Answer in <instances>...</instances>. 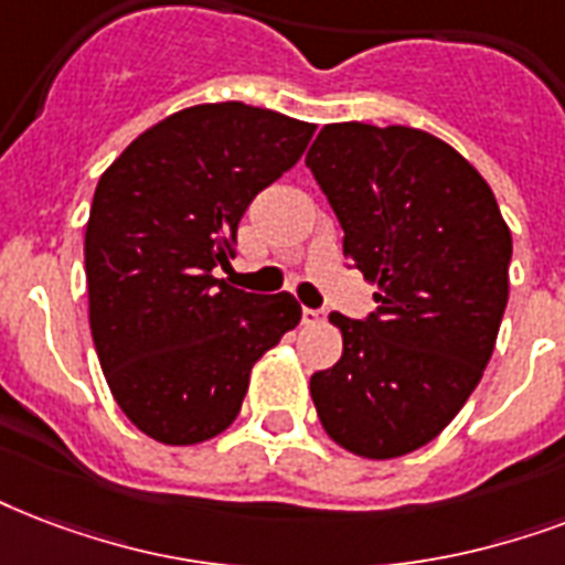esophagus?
I'll return each mask as SVG.
<instances>
[{"instance_id":"obj_1","label":"esophagus","mask_w":565,"mask_h":565,"mask_svg":"<svg viewBox=\"0 0 565 565\" xmlns=\"http://www.w3.org/2000/svg\"><path fill=\"white\" fill-rule=\"evenodd\" d=\"M322 320H326V317H322V311H313V308H301V322H305V326H320Z\"/></svg>"}]
</instances>
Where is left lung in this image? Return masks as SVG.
Segmentation results:
<instances>
[{
  "mask_svg": "<svg viewBox=\"0 0 565 565\" xmlns=\"http://www.w3.org/2000/svg\"><path fill=\"white\" fill-rule=\"evenodd\" d=\"M305 166L347 260L379 287L367 320L329 317L343 355L311 376L313 406L350 454L406 456L483 379L510 296V227L480 171L424 129L326 124Z\"/></svg>",
  "mask_w": 565,
  "mask_h": 565,
  "instance_id": "1",
  "label": "left lung"
}]
</instances>
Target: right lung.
I'll return each mask as SVG.
<instances>
[{"instance_id": "right-lung-1", "label": "right lung", "mask_w": 565, "mask_h": 565, "mask_svg": "<svg viewBox=\"0 0 565 565\" xmlns=\"http://www.w3.org/2000/svg\"><path fill=\"white\" fill-rule=\"evenodd\" d=\"M313 124L204 103L145 129L106 171L85 227L88 322L120 412L162 445L234 424L254 361L296 329L290 292L218 281L254 195L290 171Z\"/></svg>"}]
</instances>
